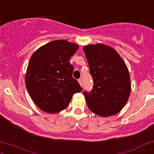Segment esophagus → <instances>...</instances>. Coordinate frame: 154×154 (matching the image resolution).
Masks as SVG:
<instances>
[{"mask_svg": "<svg viewBox=\"0 0 154 154\" xmlns=\"http://www.w3.org/2000/svg\"><path fill=\"white\" fill-rule=\"evenodd\" d=\"M78 82H79V83H80V85L81 86H82V79H79Z\"/></svg>", "mask_w": 154, "mask_h": 154, "instance_id": "1", "label": "esophagus"}]
</instances>
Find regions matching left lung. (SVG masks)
<instances>
[{
  "label": "left lung",
  "instance_id": "1",
  "mask_svg": "<svg viewBox=\"0 0 154 154\" xmlns=\"http://www.w3.org/2000/svg\"><path fill=\"white\" fill-rule=\"evenodd\" d=\"M94 80L90 93L84 91L86 104L91 112L101 117H109L124 108L131 93L127 66L112 47L88 45L83 47Z\"/></svg>",
  "mask_w": 154,
  "mask_h": 154
}]
</instances>
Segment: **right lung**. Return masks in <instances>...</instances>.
Here are the masks:
<instances>
[{"label": "right lung", "mask_w": 154, "mask_h": 154, "mask_svg": "<svg viewBox=\"0 0 154 154\" xmlns=\"http://www.w3.org/2000/svg\"><path fill=\"white\" fill-rule=\"evenodd\" d=\"M78 48L66 40H55L39 47L30 57L25 85L33 102L44 112H60L74 94L82 91L72 77L74 66L69 62Z\"/></svg>", "instance_id": "right-lung-1"}]
</instances>
